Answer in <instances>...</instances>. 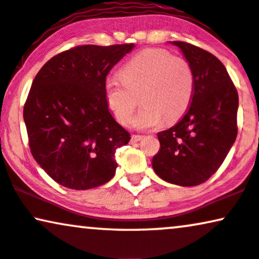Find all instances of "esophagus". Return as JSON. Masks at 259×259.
Masks as SVG:
<instances>
[{
    "label": "esophagus",
    "instance_id": "esophagus-1",
    "mask_svg": "<svg viewBox=\"0 0 259 259\" xmlns=\"http://www.w3.org/2000/svg\"><path fill=\"white\" fill-rule=\"evenodd\" d=\"M142 139H143V136H141V135H133L132 142H139V141H141Z\"/></svg>",
    "mask_w": 259,
    "mask_h": 259
}]
</instances>
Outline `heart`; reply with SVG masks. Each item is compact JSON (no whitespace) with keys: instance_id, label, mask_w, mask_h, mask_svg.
Masks as SVG:
<instances>
[{"instance_id":"1","label":"heart","mask_w":259,"mask_h":259,"mask_svg":"<svg viewBox=\"0 0 259 259\" xmlns=\"http://www.w3.org/2000/svg\"><path fill=\"white\" fill-rule=\"evenodd\" d=\"M123 81L107 77L104 94L117 122L132 124L137 100L134 94L142 91L145 106L134 119L137 129H150L175 122L188 110L195 91V75L189 62L173 57L163 49H146L130 58L120 69Z\"/></svg>"}]
</instances>
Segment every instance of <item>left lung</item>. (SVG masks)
<instances>
[{
	"label": "left lung",
	"mask_w": 259,
	"mask_h": 259,
	"mask_svg": "<svg viewBox=\"0 0 259 259\" xmlns=\"http://www.w3.org/2000/svg\"><path fill=\"white\" fill-rule=\"evenodd\" d=\"M169 44L181 49L191 65L195 91L185 116L158 134L160 149L152 166L165 182L195 186L218 171L237 139L238 92L210 52L184 41Z\"/></svg>",
	"instance_id": "left-lung-1"
}]
</instances>
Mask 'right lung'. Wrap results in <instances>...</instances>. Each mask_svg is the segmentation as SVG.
I'll list each match as a JSON object with an SVG mask.
<instances>
[{"label": "right lung", "instance_id": "add662e5", "mask_svg": "<svg viewBox=\"0 0 259 259\" xmlns=\"http://www.w3.org/2000/svg\"><path fill=\"white\" fill-rule=\"evenodd\" d=\"M134 47L73 48L49 60L34 77L24 106L29 148L58 184L88 190L116 173L114 153L130 134L111 114L104 83Z\"/></svg>", "mask_w": 259, "mask_h": 259}]
</instances>
